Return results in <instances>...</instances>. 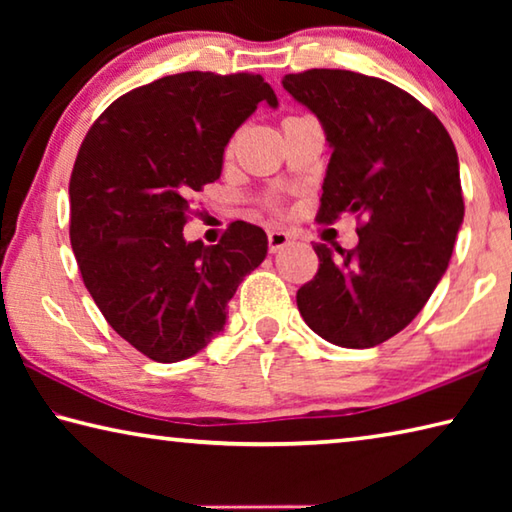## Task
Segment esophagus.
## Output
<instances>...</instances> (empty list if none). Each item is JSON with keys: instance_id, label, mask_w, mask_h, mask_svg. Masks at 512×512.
<instances>
[{"instance_id": "34e87169", "label": "esophagus", "mask_w": 512, "mask_h": 512, "mask_svg": "<svg viewBox=\"0 0 512 512\" xmlns=\"http://www.w3.org/2000/svg\"><path fill=\"white\" fill-rule=\"evenodd\" d=\"M291 241V237H289V232H284V230H271L268 232V250H271V253H277V250H282L284 246H287Z\"/></svg>"}]
</instances>
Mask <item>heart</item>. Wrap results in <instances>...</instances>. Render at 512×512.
<instances>
[{"mask_svg":"<svg viewBox=\"0 0 512 512\" xmlns=\"http://www.w3.org/2000/svg\"><path fill=\"white\" fill-rule=\"evenodd\" d=\"M228 151H232V144H230V146H228Z\"/></svg>","mask_w":512,"mask_h":512,"instance_id":"heart-1","label":"heart"}]
</instances>
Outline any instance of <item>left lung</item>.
Instances as JSON below:
<instances>
[{
    "label": "left lung",
    "mask_w": 512,
    "mask_h": 512,
    "mask_svg": "<svg viewBox=\"0 0 512 512\" xmlns=\"http://www.w3.org/2000/svg\"><path fill=\"white\" fill-rule=\"evenodd\" d=\"M282 85L332 149L318 221L363 219L354 250L314 246L320 266L298 289L300 316L329 343L375 348L420 314L447 271L465 214L454 142L431 110L375 76L309 69Z\"/></svg>",
    "instance_id": "8db88e82"
}]
</instances>
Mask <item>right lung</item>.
Listing matches in <instances>:
<instances>
[{
  "label": "right lung",
  "instance_id": "1",
  "mask_svg": "<svg viewBox=\"0 0 512 512\" xmlns=\"http://www.w3.org/2000/svg\"><path fill=\"white\" fill-rule=\"evenodd\" d=\"M277 108L259 74L185 72L119 97L94 121L69 180V239L110 327L160 363L221 332L228 300L268 239L235 221L216 246L187 241L192 196L219 180L223 151L257 110Z\"/></svg>",
  "mask_w": 512,
  "mask_h": 512
}]
</instances>
